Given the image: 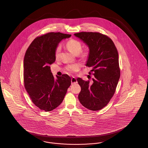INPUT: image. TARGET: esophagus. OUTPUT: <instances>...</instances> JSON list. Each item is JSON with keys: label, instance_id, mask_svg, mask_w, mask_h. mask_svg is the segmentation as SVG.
<instances>
[{"label": "esophagus", "instance_id": "obj_1", "mask_svg": "<svg viewBox=\"0 0 148 148\" xmlns=\"http://www.w3.org/2000/svg\"><path fill=\"white\" fill-rule=\"evenodd\" d=\"M71 84H74V83H77V79H76L75 77H71Z\"/></svg>", "mask_w": 148, "mask_h": 148}]
</instances>
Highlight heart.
<instances>
[{
    "mask_svg": "<svg viewBox=\"0 0 148 148\" xmlns=\"http://www.w3.org/2000/svg\"><path fill=\"white\" fill-rule=\"evenodd\" d=\"M66 47L68 50L74 54H78L80 56L84 57L86 56V52L81 50L82 48V43L77 40L71 39L66 42ZM60 52V48L58 47L55 51V56L56 58H58L59 56V53ZM79 69V65L77 64H74L69 65L66 66L67 71L74 73L77 71Z\"/></svg>",
    "mask_w": 148,
    "mask_h": 148,
    "instance_id": "heart-1",
    "label": "heart"
}]
</instances>
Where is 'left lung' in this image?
I'll list each match as a JSON object with an SVG mask.
<instances>
[{"instance_id":"obj_1","label":"left lung","mask_w":148,"mask_h":148,"mask_svg":"<svg viewBox=\"0 0 148 148\" xmlns=\"http://www.w3.org/2000/svg\"><path fill=\"white\" fill-rule=\"evenodd\" d=\"M89 47V53L85 65L92 68L89 74L94 77L92 83L77 78L81 87L78 99L86 108L99 110L113 97L120 76L118 52L112 40L97 32L74 34Z\"/></svg>"}]
</instances>
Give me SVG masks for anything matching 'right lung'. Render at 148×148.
Returning <instances> with one entry per match:
<instances>
[{
    "instance_id": "obj_1",
    "label": "right lung",
    "mask_w": 148,
    "mask_h": 148,
    "mask_svg": "<svg viewBox=\"0 0 148 148\" xmlns=\"http://www.w3.org/2000/svg\"><path fill=\"white\" fill-rule=\"evenodd\" d=\"M71 34L51 32L38 36L30 44L24 59L25 88L32 102L40 109L50 112L63 101L71 78L67 74L55 79L50 65L56 61L59 43Z\"/></svg>"
}]
</instances>
